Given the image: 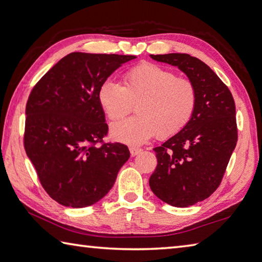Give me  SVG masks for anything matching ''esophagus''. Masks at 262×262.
Segmentation results:
<instances>
[{
	"label": "esophagus",
	"mask_w": 262,
	"mask_h": 262,
	"mask_svg": "<svg viewBox=\"0 0 262 262\" xmlns=\"http://www.w3.org/2000/svg\"><path fill=\"white\" fill-rule=\"evenodd\" d=\"M129 151H130V155H132V157H134V156H136V155H139L142 150L140 149V148H134V147H130L129 148Z\"/></svg>",
	"instance_id": "esophagus-1"
}]
</instances>
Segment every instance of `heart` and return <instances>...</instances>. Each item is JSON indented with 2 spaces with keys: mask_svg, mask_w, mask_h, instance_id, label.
Wrapping results in <instances>:
<instances>
[{
  "mask_svg": "<svg viewBox=\"0 0 262 262\" xmlns=\"http://www.w3.org/2000/svg\"><path fill=\"white\" fill-rule=\"evenodd\" d=\"M97 99L112 122L122 119L136 104L137 115L111 128L113 140L136 145L156 134L168 139L183 130L192 120L198 94L189 79L144 62L123 74L122 86L112 81L101 83Z\"/></svg>",
  "mask_w": 262,
  "mask_h": 262,
  "instance_id": "heart-1",
  "label": "heart"
}]
</instances>
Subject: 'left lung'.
<instances>
[{
  "label": "left lung",
  "mask_w": 262,
  "mask_h": 262,
  "mask_svg": "<svg viewBox=\"0 0 262 262\" xmlns=\"http://www.w3.org/2000/svg\"><path fill=\"white\" fill-rule=\"evenodd\" d=\"M181 72L198 94L192 120L154 150L157 166L149 179L158 199L173 207H189L219 187L237 144L236 106L229 88L199 60L181 53L150 55Z\"/></svg>",
  "instance_id": "left-lung-1"
}]
</instances>
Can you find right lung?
<instances>
[{
  "label": "right lung",
  "mask_w": 262,
  "mask_h": 262,
  "mask_svg": "<svg viewBox=\"0 0 262 262\" xmlns=\"http://www.w3.org/2000/svg\"><path fill=\"white\" fill-rule=\"evenodd\" d=\"M135 57L70 53L31 91L24 148L43 189L60 205L83 208L98 202L129 158L127 145L103 143L108 126L97 94L113 72Z\"/></svg>",
  "instance_id": "1"
}]
</instances>
